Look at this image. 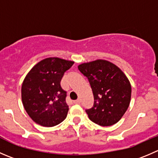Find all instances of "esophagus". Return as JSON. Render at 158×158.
<instances>
[{
    "instance_id": "obj_1",
    "label": "esophagus",
    "mask_w": 158,
    "mask_h": 158,
    "mask_svg": "<svg viewBox=\"0 0 158 158\" xmlns=\"http://www.w3.org/2000/svg\"><path fill=\"white\" fill-rule=\"evenodd\" d=\"M80 102H81L80 99H76V100L74 101V103H76V104H79V103H80Z\"/></svg>"
}]
</instances>
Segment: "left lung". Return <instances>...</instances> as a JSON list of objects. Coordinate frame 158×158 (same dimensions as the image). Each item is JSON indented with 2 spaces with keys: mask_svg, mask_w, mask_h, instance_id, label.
I'll use <instances>...</instances> for the list:
<instances>
[{
  "mask_svg": "<svg viewBox=\"0 0 158 158\" xmlns=\"http://www.w3.org/2000/svg\"><path fill=\"white\" fill-rule=\"evenodd\" d=\"M78 69L89 79L94 96L93 107L85 110L89 120L102 127L117 123L131 102V85L126 75L103 59L80 64Z\"/></svg>",
  "mask_w": 158,
  "mask_h": 158,
  "instance_id": "1",
  "label": "left lung"
}]
</instances>
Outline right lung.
Masks as SVG:
<instances>
[{
    "label": "right lung",
    "mask_w": 158,
    "mask_h": 158,
    "mask_svg": "<svg viewBox=\"0 0 158 158\" xmlns=\"http://www.w3.org/2000/svg\"><path fill=\"white\" fill-rule=\"evenodd\" d=\"M73 63V61L50 57L38 62L28 72L21 86V99L34 122L50 127L66 118V92L62 89L60 82Z\"/></svg>",
    "instance_id": "obj_1"
}]
</instances>
